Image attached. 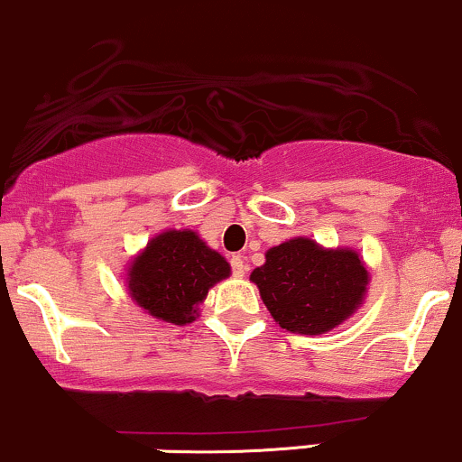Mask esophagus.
Instances as JSON below:
<instances>
[{
	"label": "esophagus",
	"instance_id": "obj_1",
	"mask_svg": "<svg viewBox=\"0 0 462 462\" xmlns=\"http://www.w3.org/2000/svg\"><path fill=\"white\" fill-rule=\"evenodd\" d=\"M232 272H235V276L236 278H243L245 276V272H247V265H245V261H243L241 256H232Z\"/></svg>",
	"mask_w": 462,
	"mask_h": 462
}]
</instances>
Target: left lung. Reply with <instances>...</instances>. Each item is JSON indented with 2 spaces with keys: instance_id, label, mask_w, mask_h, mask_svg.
<instances>
[{
  "instance_id": "8db88e82",
  "label": "left lung",
  "mask_w": 462,
  "mask_h": 462,
  "mask_svg": "<svg viewBox=\"0 0 462 462\" xmlns=\"http://www.w3.org/2000/svg\"><path fill=\"white\" fill-rule=\"evenodd\" d=\"M250 281L278 327L322 336L364 305L371 273L353 247H324L309 236H293L265 252V263Z\"/></svg>"
}]
</instances>
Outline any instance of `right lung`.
<instances>
[{
  "mask_svg": "<svg viewBox=\"0 0 462 462\" xmlns=\"http://www.w3.org/2000/svg\"><path fill=\"white\" fill-rule=\"evenodd\" d=\"M230 273V263L195 230L171 227L131 258L125 285L146 316L184 327L199 318L208 291Z\"/></svg>",
  "mask_w": 462,
  "mask_h": 462,
  "instance_id": "obj_1",
  "label": "right lung"
}]
</instances>
